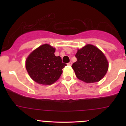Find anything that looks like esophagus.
Segmentation results:
<instances>
[{"label": "esophagus", "instance_id": "34e87169", "mask_svg": "<svg viewBox=\"0 0 126 126\" xmlns=\"http://www.w3.org/2000/svg\"><path fill=\"white\" fill-rule=\"evenodd\" d=\"M72 64V62H69V63H67V65H69V66H71Z\"/></svg>", "mask_w": 126, "mask_h": 126}]
</instances>
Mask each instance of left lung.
<instances>
[{
	"mask_svg": "<svg viewBox=\"0 0 126 126\" xmlns=\"http://www.w3.org/2000/svg\"><path fill=\"white\" fill-rule=\"evenodd\" d=\"M75 57L77 61L72 64L76 77L88 83L101 80L107 73L108 62L104 54L97 47L87 44L78 49Z\"/></svg>",
	"mask_w": 126,
	"mask_h": 126,
	"instance_id": "left-lung-1",
	"label": "left lung"
}]
</instances>
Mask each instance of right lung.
<instances>
[{"mask_svg":"<svg viewBox=\"0 0 126 126\" xmlns=\"http://www.w3.org/2000/svg\"><path fill=\"white\" fill-rule=\"evenodd\" d=\"M56 49L44 44L34 50L26 59L25 67L33 80L42 85H51L61 76L66 64L60 56H56Z\"/></svg>","mask_w":126,"mask_h":126,"instance_id":"add662e5","label":"right lung"}]
</instances>
